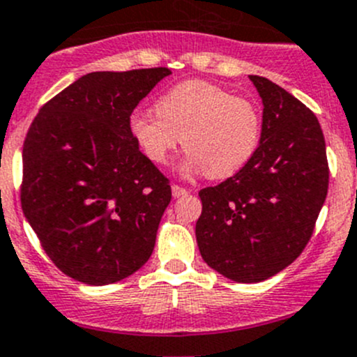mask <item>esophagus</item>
<instances>
[{
  "instance_id": "obj_1",
  "label": "esophagus",
  "mask_w": 357,
  "mask_h": 357,
  "mask_svg": "<svg viewBox=\"0 0 357 357\" xmlns=\"http://www.w3.org/2000/svg\"><path fill=\"white\" fill-rule=\"evenodd\" d=\"M172 195L185 197V195H188V190L183 188V186H179V185H172Z\"/></svg>"
}]
</instances>
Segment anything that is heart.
<instances>
[{
	"instance_id": "heart-1",
	"label": "heart",
	"mask_w": 357,
	"mask_h": 357,
	"mask_svg": "<svg viewBox=\"0 0 357 357\" xmlns=\"http://www.w3.org/2000/svg\"><path fill=\"white\" fill-rule=\"evenodd\" d=\"M157 113L130 115L129 130L144 157L165 164L181 144L188 151L183 171L230 178L258 150L261 113L245 98L204 79H188L157 101Z\"/></svg>"
}]
</instances>
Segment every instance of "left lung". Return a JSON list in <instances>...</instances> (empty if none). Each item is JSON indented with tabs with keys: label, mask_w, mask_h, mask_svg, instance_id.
<instances>
[{
	"label": "left lung",
	"mask_w": 357,
	"mask_h": 357,
	"mask_svg": "<svg viewBox=\"0 0 357 357\" xmlns=\"http://www.w3.org/2000/svg\"><path fill=\"white\" fill-rule=\"evenodd\" d=\"M249 79L263 102L259 146L237 174L200 190L195 225L204 261L235 282L265 281L302 255L330 179L316 115L271 79Z\"/></svg>",
	"instance_id": "left-lung-1"
}]
</instances>
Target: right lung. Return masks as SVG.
Returning <instances> with one entry per match:
<instances>
[{
    "instance_id": "add662e5",
    "label": "right lung",
    "mask_w": 357,
    "mask_h": 357,
    "mask_svg": "<svg viewBox=\"0 0 357 357\" xmlns=\"http://www.w3.org/2000/svg\"><path fill=\"white\" fill-rule=\"evenodd\" d=\"M169 75V68L89 73L41 106L27 130L24 216L75 281L119 282L153 252L171 185L139 151L129 120Z\"/></svg>"
}]
</instances>
